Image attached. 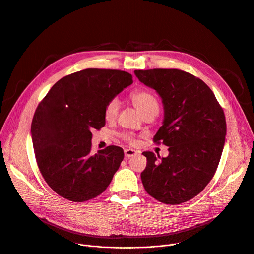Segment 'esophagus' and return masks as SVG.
Masks as SVG:
<instances>
[{"label": "esophagus", "mask_w": 254, "mask_h": 254, "mask_svg": "<svg viewBox=\"0 0 254 254\" xmlns=\"http://www.w3.org/2000/svg\"><path fill=\"white\" fill-rule=\"evenodd\" d=\"M137 154V152L135 150H132V149H126L125 150V157L126 158H130V157H133Z\"/></svg>", "instance_id": "1"}]
</instances>
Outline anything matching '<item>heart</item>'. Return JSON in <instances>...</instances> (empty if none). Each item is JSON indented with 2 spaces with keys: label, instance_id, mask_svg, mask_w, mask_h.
<instances>
[{
  "label": "heart",
  "instance_id": "obj_1",
  "mask_svg": "<svg viewBox=\"0 0 254 254\" xmlns=\"http://www.w3.org/2000/svg\"><path fill=\"white\" fill-rule=\"evenodd\" d=\"M129 98L143 118L149 115H158L159 108H160L159 100L155 96V94H153L151 91L146 89H137L130 93ZM118 113H119L118 99L113 98L110 101H107L103 110V116L105 121L107 122L114 121L117 118ZM121 137L123 140H125L129 144H132L134 142V138L132 134L129 132H123L121 134Z\"/></svg>",
  "mask_w": 254,
  "mask_h": 254
}]
</instances>
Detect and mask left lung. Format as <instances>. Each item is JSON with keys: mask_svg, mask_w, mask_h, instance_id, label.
Instances as JSON below:
<instances>
[{"mask_svg": "<svg viewBox=\"0 0 254 254\" xmlns=\"http://www.w3.org/2000/svg\"><path fill=\"white\" fill-rule=\"evenodd\" d=\"M134 74L162 97L165 119L154 141L169 147L166 158L142 153V185L164 204L187 202L203 191L219 165L226 135L223 108L210 87L186 71L156 68Z\"/></svg>", "mask_w": 254, "mask_h": 254, "instance_id": "8db88e82", "label": "left lung"}]
</instances>
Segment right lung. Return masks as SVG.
I'll return each instance as SVG.
<instances>
[{"label":"right lung","instance_id":"right-lung-1","mask_svg":"<svg viewBox=\"0 0 254 254\" xmlns=\"http://www.w3.org/2000/svg\"><path fill=\"white\" fill-rule=\"evenodd\" d=\"M131 83L128 72L88 68L58 80L38 104L31 125L36 162L59 196L88 201L112 182L124 150L108 146L93 155L91 131L104 127L106 102Z\"/></svg>","mask_w":254,"mask_h":254}]
</instances>
